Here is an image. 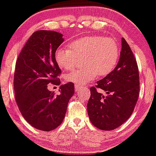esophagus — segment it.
Returning <instances> with one entry per match:
<instances>
[{
  "instance_id": "esophagus-1",
  "label": "esophagus",
  "mask_w": 156,
  "mask_h": 156,
  "mask_svg": "<svg viewBox=\"0 0 156 156\" xmlns=\"http://www.w3.org/2000/svg\"><path fill=\"white\" fill-rule=\"evenodd\" d=\"M75 88H76V92H78V91L81 90V89H87L86 87H81V86H79V85H75Z\"/></svg>"
}]
</instances>
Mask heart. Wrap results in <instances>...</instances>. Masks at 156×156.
Wrapping results in <instances>:
<instances>
[{
	"label": "heart",
	"instance_id": "obj_1",
	"mask_svg": "<svg viewBox=\"0 0 156 156\" xmlns=\"http://www.w3.org/2000/svg\"><path fill=\"white\" fill-rule=\"evenodd\" d=\"M69 47L57 49L55 60L61 69L69 70L76 66L78 58H82L83 67L65 76L67 81L79 86L95 79L98 75H108L119 58V45L114 39L109 37H84L73 41Z\"/></svg>",
	"mask_w": 156,
	"mask_h": 156
}]
</instances>
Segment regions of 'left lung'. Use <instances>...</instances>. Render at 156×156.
<instances>
[{
  "label": "left lung",
  "instance_id": "8db88e82",
  "mask_svg": "<svg viewBox=\"0 0 156 156\" xmlns=\"http://www.w3.org/2000/svg\"><path fill=\"white\" fill-rule=\"evenodd\" d=\"M97 88L108 95L90 88L87 112L94 126L103 130L116 129L125 122L135 108L139 93V75L136 61L130 46L122 38V49L117 65Z\"/></svg>",
  "mask_w": 156,
  "mask_h": 156
}]
</instances>
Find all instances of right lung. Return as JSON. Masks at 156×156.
<instances>
[{
	"label": "right lung",
	"mask_w": 156,
	"mask_h": 156,
	"mask_svg": "<svg viewBox=\"0 0 156 156\" xmlns=\"http://www.w3.org/2000/svg\"><path fill=\"white\" fill-rule=\"evenodd\" d=\"M63 35L53 31H37L32 34L16 62L14 89L17 105L31 126L51 131L63 122L74 84L60 86L58 94L48 90V84H61V69L55 60Z\"/></svg>",
	"instance_id": "add662e5"
}]
</instances>
